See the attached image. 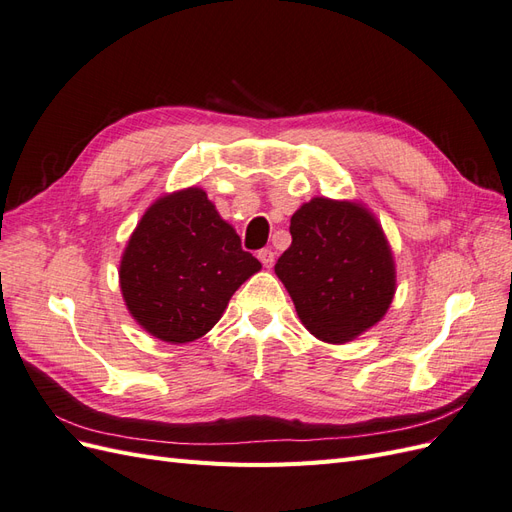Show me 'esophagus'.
Returning a JSON list of instances; mask_svg holds the SVG:
<instances>
[{"instance_id": "34e87169", "label": "esophagus", "mask_w": 512, "mask_h": 512, "mask_svg": "<svg viewBox=\"0 0 512 512\" xmlns=\"http://www.w3.org/2000/svg\"><path fill=\"white\" fill-rule=\"evenodd\" d=\"M258 260H260L262 265H265L267 269H271L273 262H275V252L269 250V247H262V250L258 252Z\"/></svg>"}]
</instances>
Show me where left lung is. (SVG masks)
Here are the masks:
<instances>
[{
  "label": "left lung",
  "instance_id": "1",
  "mask_svg": "<svg viewBox=\"0 0 512 512\" xmlns=\"http://www.w3.org/2000/svg\"><path fill=\"white\" fill-rule=\"evenodd\" d=\"M290 235L275 273L305 329L322 342L346 344L374 327L395 294L391 247L374 215L314 198L292 215Z\"/></svg>",
  "mask_w": 512,
  "mask_h": 512
}]
</instances>
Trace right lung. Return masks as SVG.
Instances as JSON below:
<instances>
[{"mask_svg":"<svg viewBox=\"0 0 512 512\" xmlns=\"http://www.w3.org/2000/svg\"><path fill=\"white\" fill-rule=\"evenodd\" d=\"M260 271L241 239L198 188L160 198L138 222L121 258L130 314L153 337L185 344L203 337L235 290Z\"/></svg>","mask_w":512,"mask_h":512,"instance_id":"obj_1","label":"right lung"}]
</instances>
